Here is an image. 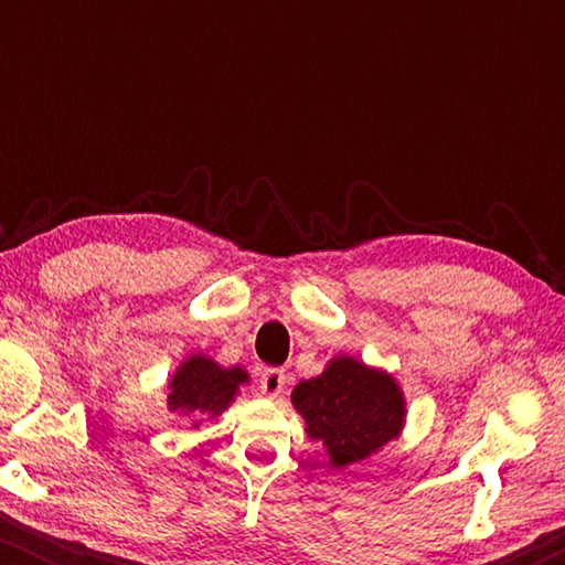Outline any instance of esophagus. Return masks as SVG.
I'll return each instance as SVG.
<instances>
[{"mask_svg":"<svg viewBox=\"0 0 565 565\" xmlns=\"http://www.w3.org/2000/svg\"><path fill=\"white\" fill-rule=\"evenodd\" d=\"M285 381H288V375H285V370H280V367H269V370H265V373L259 375V388H262V393H265V396L277 398V396H282Z\"/></svg>","mask_w":565,"mask_h":565,"instance_id":"34e87169","label":"esophagus"}]
</instances>
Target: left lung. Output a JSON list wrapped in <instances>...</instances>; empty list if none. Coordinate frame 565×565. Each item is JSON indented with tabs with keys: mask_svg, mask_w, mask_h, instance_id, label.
Segmentation results:
<instances>
[{
	"mask_svg": "<svg viewBox=\"0 0 565 565\" xmlns=\"http://www.w3.org/2000/svg\"><path fill=\"white\" fill-rule=\"evenodd\" d=\"M306 435L321 443L329 466L344 470L381 452L406 427V396L393 373L352 354H334L316 377L290 393Z\"/></svg>",
	"mask_w": 565,
	"mask_h": 565,
	"instance_id": "left-lung-1",
	"label": "left lung"
}]
</instances>
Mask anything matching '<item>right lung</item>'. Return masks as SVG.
I'll use <instances>...</instances> for the list:
<instances>
[{
  "mask_svg": "<svg viewBox=\"0 0 565 565\" xmlns=\"http://www.w3.org/2000/svg\"><path fill=\"white\" fill-rule=\"evenodd\" d=\"M249 383L252 377L242 365L223 367L211 354L192 352L169 375L167 408L172 414L192 416V427H198L203 422L200 416H221Z\"/></svg>",
  "mask_w": 565,
  "mask_h": 565,
  "instance_id": "right-lung-1",
  "label": "right lung"
}]
</instances>
